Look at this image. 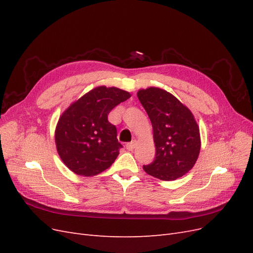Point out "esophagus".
<instances>
[{
  "instance_id": "1",
  "label": "esophagus",
  "mask_w": 253,
  "mask_h": 253,
  "mask_svg": "<svg viewBox=\"0 0 253 253\" xmlns=\"http://www.w3.org/2000/svg\"><path fill=\"white\" fill-rule=\"evenodd\" d=\"M136 140H133V141H131V142H128V143H126V150L127 151H133L134 149H135V147H136Z\"/></svg>"
}]
</instances>
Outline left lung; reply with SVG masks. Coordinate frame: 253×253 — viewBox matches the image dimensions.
Returning <instances> with one entry per match:
<instances>
[{
  "label": "left lung",
  "instance_id": "1",
  "mask_svg": "<svg viewBox=\"0 0 253 253\" xmlns=\"http://www.w3.org/2000/svg\"><path fill=\"white\" fill-rule=\"evenodd\" d=\"M138 99L151 120L155 158L143 170L162 180H175L195 165L201 150L200 127L177 98L158 87L140 89Z\"/></svg>",
  "mask_w": 253,
  "mask_h": 253
}]
</instances>
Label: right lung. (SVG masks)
<instances>
[{
  "label": "right lung",
  "instance_id": "add662e5",
  "mask_svg": "<svg viewBox=\"0 0 253 253\" xmlns=\"http://www.w3.org/2000/svg\"><path fill=\"white\" fill-rule=\"evenodd\" d=\"M131 97L117 87L98 86L74 102L60 117L55 139L64 165L77 175L94 176L112 166L122 148L110 112Z\"/></svg>",
  "mask_w": 253,
  "mask_h": 253
}]
</instances>
